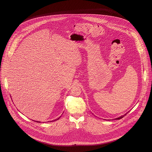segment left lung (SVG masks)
<instances>
[{"instance_id":"8db88e82","label":"left lung","mask_w":152,"mask_h":152,"mask_svg":"<svg viewBox=\"0 0 152 152\" xmlns=\"http://www.w3.org/2000/svg\"><path fill=\"white\" fill-rule=\"evenodd\" d=\"M127 114V113L126 114H125L124 115H121V116H120V117H118V118H115V120H120V119H121V118H122L123 117H124Z\"/></svg>"}]
</instances>
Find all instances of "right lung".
Wrapping results in <instances>:
<instances>
[{"label": "right lung", "instance_id": "obj_1", "mask_svg": "<svg viewBox=\"0 0 152 152\" xmlns=\"http://www.w3.org/2000/svg\"><path fill=\"white\" fill-rule=\"evenodd\" d=\"M59 118H60V117H59V118H57V119H55V120H53V121H50V122H51V121H56V120H58V119H59ZM37 122H39V121H37Z\"/></svg>", "mask_w": 152, "mask_h": 152}]
</instances>
